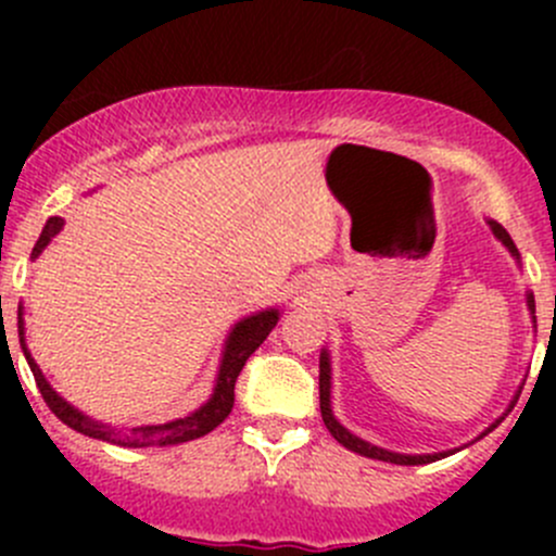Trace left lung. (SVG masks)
<instances>
[{
    "label": "left lung",
    "instance_id": "obj_1",
    "mask_svg": "<svg viewBox=\"0 0 556 556\" xmlns=\"http://www.w3.org/2000/svg\"><path fill=\"white\" fill-rule=\"evenodd\" d=\"M486 223H490L492 233H495V237L501 239L503 247H506V250L511 252V255L519 261V250H517V244H514V239L508 237L506 228H503L501 223H495V220H486ZM527 309H530L532 317H535V299H532V293H527ZM517 401H519V397H514L511 406H508V412H511L514 403H517ZM319 412H323V422H325V428L330 430V435H333V439L339 441L341 446H346V450H350V452L363 454V457L382 459V463H395V465H425V463H435V459L450 457V454L459 452V450H450V452H435V454H397V452L382 450V446L368 444V441L357 439V435H352L350 430H346L344 425H341L339 419L333 417V408H330V355H328V350L319 352ZM508 412L503 414L501 419H495V422H492L490 428H486L484 433L479 435V439H484L486 433H492V430H495L497 425H501L503 419L508 417ZM479 439H476V441H479Z\"/></svg>",
    "mask_w": 556,
    "mask_h": 556
}]
</instances>
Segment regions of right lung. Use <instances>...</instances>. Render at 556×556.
Wrapping results in <instances>:
<instances>
[{
	"label": "right lung",
	"instance_id": "obj_1",
	"mask_svg": "<svg viewBox=\"0 0 556 556\" xmlns=\"http://www.w3.org/2000/svg\"><path fill=\"white\" fill-rule=\"evenodd\" d=\"M61 228H64V220H61V217H50V220L45 223L42 233H39L35 250H31V257H37L39 252L50 244V239L61 231ZM277 319H279V309H266V312L250 314V317H244L242 323L233 325L231 336H228L226 341V352H223L220 371H217V379H215V390H212V397L204 403V406L195 408V412L188 414V417L172 419V422H164V425H139V428H112V425L97 422V419L86 417V414L77 412L72 403H66L64 397L48 384V379L42 377V371H39L31 352L26 350L24 312L21 309H18V336H21V350H24L26 363H29L31 374H35L39 392H42L48 408L61 419V422L70 425V428L77 430V433L106 441V444L134 446V450H139V446L185 444V441H193V439H201V435L212 433V430H215L228 414H231L233 387H237V379L239 374H242L247 357H250L263 341H266V336L271 333Z\"/></svg>",
	"mask_w": 556,
	"mask_h": 556
}]
</instances>
